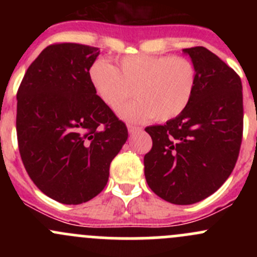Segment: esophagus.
Returning a JSON list of instances; mask_svg holds the SVG:
<instances>
[{
    "mask_svg": "<svg viewBox=\"0 0 257 257\" xmlns=\"http://www.w3.org/2000/svg\"><path fill=\"white\" fill-rule=\"evenodd\" d=\"M142 128L141 126H136V125H128V132L131 134L137 133V132H141Z\"/></svg>",
    "mask_w": 257,
    "mask_h": 257,
    "instance_id": "34e87169",
    "label": "esophagus"
}]
</instances>
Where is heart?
<instances>
[{"label": "heart", "instance_id": "1", "mask_svg": "<svg viewBox=\"0 0 257 257\" xmlns=\"http://www.w3.org/2000/svg\"><path fill=\"white\" fill-rule=\"evenodd\" d=\"M116 68L97 59L89 68V82L100 100L116 110L133 95L137 100L124 105L119 114L129 121L154 118L167 121L185 110L196 85V69L185 57L129 54Z\"/></svg>", "mask_w": 257, "mask_h": 257}]
</instances>
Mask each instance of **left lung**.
I'll return each instance as SVG.
<instances>
[{
	"label": "left lung",
	"instance_id": "obj_1",
	"mask_svg": "<svg viewBox=\"0 0 257 257\" xmlns=\"http://www.w3.org/2000/svg\"><path fill=\"white\" fill-rule=\"evenodd\" d=\"M196 69L193 98L164 125L145 128L149 188L177 205L204 200L230 177L242 141V84L236 72L205 47L183 49Z\"/></svg>",
	"mask_w": 257,
	"mask_h": 257
}]
</instances>
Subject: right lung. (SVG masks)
Wrapping results in <instances>:
<instances>
[{
  "label": "right lung",
  "mask_w": 257,
  "mask_h": 257,
  "mask_svg": "<svg viewBox=\"0 0 257 257\" xmlns=\"http://www.w3.org/2000/svg\"><path fill=\"white\" fill-rule=\"evenodd\" d=\"M99 48L56 43L32 62L17 92L21 159L43 194L68 205L107 185L110 163L128 139L125 124L98 98L89 68Z\"/></svg>",
  "instance_id": "right-lung-1"
}]
</instances>
